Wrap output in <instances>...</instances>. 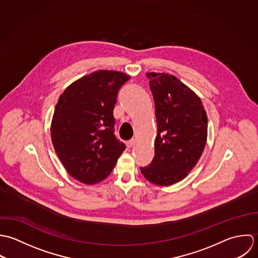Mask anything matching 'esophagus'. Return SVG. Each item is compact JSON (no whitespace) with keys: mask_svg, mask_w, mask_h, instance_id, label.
Here are the masks:
<instances>
[{"mask_svg":"<svg viewBox=\"0 0 258 258\" xmlns=\"http://www.w3.org/2000/svg\"><path fill=\"white\" fill-rule=\"evenodd\" d=\"M125 145H126L127 148H132V147L135 145V140H130V141H127V142L125 143Z\"/></svg>","mask_w":258,"mask_h":258,"instance_id":"1","label":"esophagus"}]
</instances>
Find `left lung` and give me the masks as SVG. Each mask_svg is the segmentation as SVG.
Wrapping results in <instances>:
<instances>
[{"mask_svg":"<svg viewBox=\"0 0 258 258\" xmlns=\"http://www.w3.org/2000/svg\"><path fill=\"white\" fill-rule=\"evenodd\" d=\"M155 101L157 135L155 157L140 169L157 185L183 179L203 155L207 138V116L201 99L174 76L149 73Z\"/></svg>","mask_w":258,"mask_h":258,"instance_id":"8db88e82","label":"left lung"}]
</instances>
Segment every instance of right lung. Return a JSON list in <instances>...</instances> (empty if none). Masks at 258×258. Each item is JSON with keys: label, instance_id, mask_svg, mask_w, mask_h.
Returning a JSON list of instances; mask_svg holds the SVG:
<instances>
[{"label": "right lung", "instance_id": "1", "mask_svg": "<svg viewBox=\"0 0 258 258\" xmlns=\"http://www.w3.org/2000/svg\"><path fill=\"white\" fill-rule=\"evenodd\" d=\"M130 79L114 71L92 73L69 86L55 105L54 151L67 171L86 184L107 177L125 149L114 135L112 112L119 89Z\"/></svg>", "mask_w": 258, "mask_h": 258}]
</instances>
